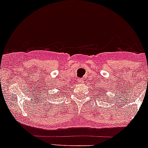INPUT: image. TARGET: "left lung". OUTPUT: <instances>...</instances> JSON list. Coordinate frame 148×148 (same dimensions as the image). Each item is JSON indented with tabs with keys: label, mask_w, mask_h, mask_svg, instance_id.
Returning a JSON list of instances; mask_svg holds the SVG:
<instances>
[{
	"label": "left lung",
	"mask_w": 148,
	"mask_h": 148,
	"mask_svg": "<svg viewBox=\"0 0 148 148\" xmlns=\"http://www.w3.org/2000/svg\"><path fill=\"white\" fill-rule=\"evenodd\" d=\"M99 94H100V91H99Z\"/></svg>",
	"instance_id": "1"
}]
</instances>
